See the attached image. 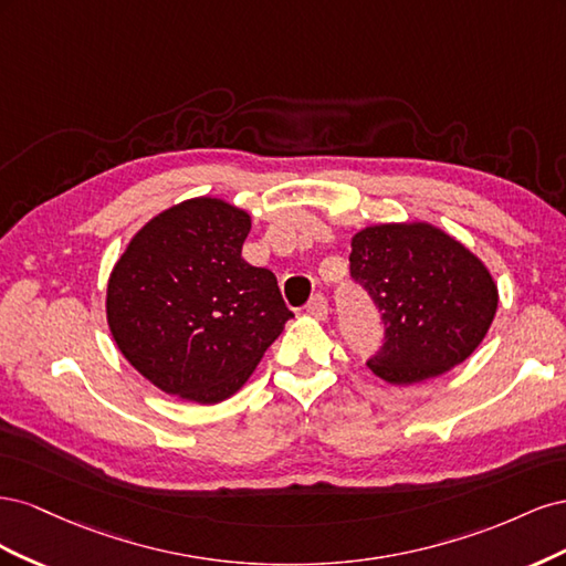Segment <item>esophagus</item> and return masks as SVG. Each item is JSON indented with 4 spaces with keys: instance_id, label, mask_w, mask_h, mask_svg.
Listing matches in <instances>:
<instances>
[{
    "instance_id": "1",
    "label": "esophagus",
    "mask_w": 566,
    "mask_h": 566,
    "mask_svg": "<svg viewBox=\"0 0 566 566\" xmlns=\"http://www.w3.org/2000/svg\"><path fill=\"white\" fill-rule=\"evenodd\" d=\"M306 312H310L314 318H328V312H331V306H328V297H325V295H314L312 297V302L310 304H306Z\"/></svg>"
}]
</instances>
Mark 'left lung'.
Here are the masks:
<instances>
[{
    "mask_svg": "<svg viewBox=\"0 0 566 566\" xmlns=\"http://www.w3.org/2000/svg\"><path fill=\"white\" fill-rule=\"evenodd\" d=\"M349 273L385 325L382 347L366 364L391 385L437 378L465 361L499 306V290L486 266L430 224L358 231Z\"/></svg>",
    "mask_w": 566,
    "mask_h": 566,
    "instance_id": "obj_1",
    "label": "left lung"
}]
</instances>
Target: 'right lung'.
<instances>
[{"instance_id":"obj_1","label":"right lung","mask_w":566,"mask_h":566,"mask_svg":"<svg viewBox=\"0 0 566 566\" xmlns=\"http://www.w3.org/2000/svg\"><path fill=\"white\" fill-rule=\"evenodd\" d=\"M250 214L217 198L169 208L132 238L108 281V325L146 380L217 403L241 389L287 310L269 269L241 252Z\"/></svg>"}]
</instances>
